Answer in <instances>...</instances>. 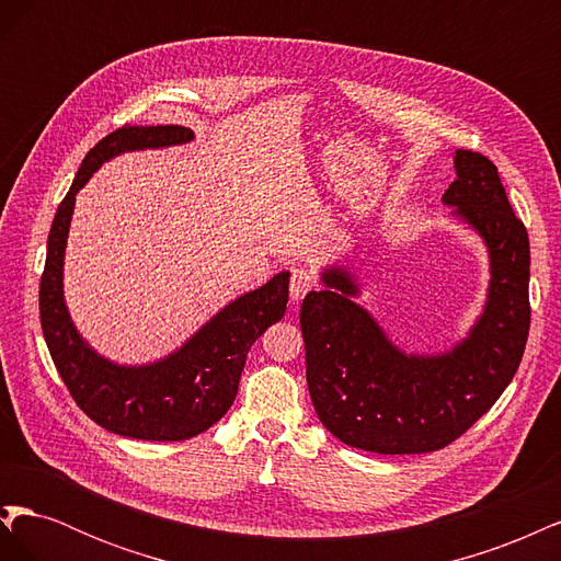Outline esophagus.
Returning <instances> with one entry per match:
<instances>
[{"instance_id":"1","label":"esophagus","mask_w":561,"mask_h":561,"mask_svg":"<svg viewBox=\"0 0 561 561\" xmlns=\"http://www.w3.org/2000/svg\"><path fill=\"white\" fill-rule=\"evenodd\" d=\"M316 287V276L307 266H293L290 268V297L295 301L307 297V293H311Z\"/></svg>"}]
</instances>
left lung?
Segmentation results:
<instances>
[{
    "label": "left lung",
    "mask_w": 561,
    "mask_h": 561,
    "mask_svg": "<svg viewBox=\"0 0 561 561\" xmlns=\"http://www.w3.org/2000/svg\"><path fill=\"white\" fill-rule=\"evenodd\" d=\"M454 171L443 203L489 254L484 307L461 342L439 353L402 351L355 301L358 276L342 264L322 268V290L304 297L309 393L322 426L348 447L443 449L491 410L519 367L531 322L529 236L486 157L456 149Z\"/></svg>",
    "instance_id": "8db88e82"
}]
</instances>
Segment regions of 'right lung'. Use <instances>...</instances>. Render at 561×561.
Masks as SVG:
<instances>
[{
    "mask_svg": "<svg viewBox=\"0 0 561 561\" xmlns=\"http://www.w3.org/2000/svg\"><path fill=\"white\" fill-rule=\"evenodd\" d=\"M192 140V128L184 126H124L100 140L81 161L70 192L56 210L39 283L46 346L75 402L110 433L151 443L190 439L229 412L248 351L283 318L290 285V274L280 271L257 290L229 301L180 348L154 363H114L81 336L62 290L65 248L79 190L100 165L118 154Z\"/></svg>",
    "mask_w": 561,
    "mask_h": 561,
    "instance_id": "obj_1",
    "label": "right lung"
}]
</instances>
